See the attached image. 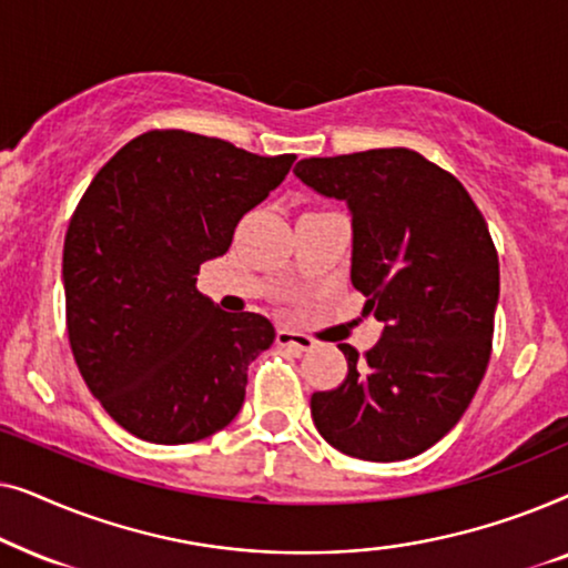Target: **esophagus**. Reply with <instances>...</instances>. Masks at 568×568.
<instances>
[{"mask_svg":"<svg viewBox=\"0 0 568 568\" xmlns=\"http://www.w3.org/2000/svg\"><path fill=\"white\" fill-rule=\"evenodd\" d=\"M276 344L284 346V348H292V352H310V348L315 346V341L305 336V333H300V331L282 328L276 333Z\"/></svg>","mask_w":568,"mask_h":568,"instance_id":"obj_1","label":"esophagus"}]
</instances>
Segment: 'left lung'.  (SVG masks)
Segmentation results:
<instances>
[{
  "mask_svg": "<svg viewBox=\"0 0 568 568\" xmlns=\"http://www.w3.org/2000/svg\"><path fill=\"white\" fill-rule=\"evenodd\" d=\"M294 175L352 214V284L383 323L310 414L338 453L372 463L422 455L460 422L491 356L499 255L455 175L414 150L300 160Z\"/></svg>",
  "mask_w": 568,
  "mask_h": 568,
  "instance_id": "1",
  "label": "left lung"
}]
</instances>
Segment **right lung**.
<instances>
[{
	"label": "right lung",
	"instance_id": "add662e5",
	"mask_svg": "<svg viewBox=\"0 0 568 568\" xmlns=\"http://www.w3.org/2000/svg\"><path fill=\"white\" fill-rule=\"evenodd\" d=\"M292 162L181 129L146 131L77 204L64 240L69 344L90 393L134 437L199 442L243 408L247 364L276 331L263 315L224 313L196 274L227 253L237 222Z\"/></svg>",
	"mask_w": 568,
	"mask_h": 568
}]
</instances>
